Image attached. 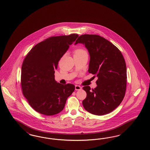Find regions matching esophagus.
<instances>
[{
	"instance_id": "1",
	"label": "esophagus",
	"mask_w": 150,
	"mask_h": 150,
	"mask_svg": "<svg viewBox=\"0 0 150 150\" xmlns=\"http://www.w3.org/2000/svg\"><path fill=\"white\" fill-rule=\"evenodd\" d=\"M75 90H76V91H79L82 89L81 87L79 86V85H75Z\"/></svg>"
}]
</instances>
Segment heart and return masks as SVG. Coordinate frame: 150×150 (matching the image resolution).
Returning a JSON list of instances; mask_svg holds the SVG:
<instances>
[{
  "label": "heart",
  "mask_w": 150,
  "mask_h": 150,
  "mask_svg": "<svg viewBox=\"0 0 150 150\" xmlns=\"http://www.w3.org/2000/svg\"><path fill=\"white\" fill-rule=\"evenodd\" d=\"M83 52H86L82 49H77L75 51V54H78V53H81Z\"/></svg>",
  "instance_id": "heart-1"
}]
</instances>
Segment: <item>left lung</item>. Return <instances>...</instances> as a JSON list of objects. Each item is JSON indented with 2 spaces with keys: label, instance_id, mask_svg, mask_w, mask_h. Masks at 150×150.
<instances>
[{
  "label": "left lung",
  "instance_id": "1",
  "mask_svg": "<svg viewBox=\"0 0 150 150\" xmlns=\"http://www.w3.org/2000/svg\"><path fill=\"white\" fill-rule=\"evenodd\" d=\"M85 46L90 55L88 72L96 75L97 87L92 91L84 86V108L97 115L109 113L118 107L127 87V67L120 51L109 41L96 35H83L75 43Z\"/></svg>",
  "mask_w": 150,
  "mask_h": 150
}]
</instances>
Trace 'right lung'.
I'll list each match as a JSON object with an SVG mask.
<instances>
[{"label": "right lung", "mask_w": 150, "mask_h": 150, "mask_svg": "<svg viewBox=\"0 0 150 150\" xmlns=\"http://www.w3.org/2000/svg\"><path fill=\"white\" fill-rule=\"evenodd\" d=\"M79 35L52 37L34 46L23 62L21 85L23 95L33 109L46 115L60 113L75 86L55 81L59 60Z\"/></svg>", "instance_id": "right-lung-1"}]
</instances>
